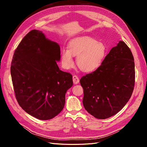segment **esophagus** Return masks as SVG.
Here are the masks:
<instances>
[{"instance_id":"obj_1","label":"esophagus","mask_w":147,"mask_h":147,"mask_svg":"<svg viewBox=\"0 0 147 147\" xmlns=\"http://www.w3.org/2000/svg\"><path fill=\"white\" fill-rule=\"evenodd\" d=\"M72 78H73V82H74V84H78L79 83L80 80H79L78 77L77 76V75H74Z\"/></svg>"}]
</instances>
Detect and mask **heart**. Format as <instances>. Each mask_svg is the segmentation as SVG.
<instances>
[{
	"label": "heart",
	"mask_w": 147,
	"mask_h": 147,
	"mask_svg": "<svg viewBox=\"0 0 147 147\" xmlns=\"http://www.w3.org/2000/svg\"><path fill=\"white\" fill-rule=\"evenodd\" d=\"M107 54L105 44L88 36L75 38L69 42L67 49L61 51V64L69 69L74 64V56H77V64L83 72H90L98 69Z\"/></svg>",
	"instance_id": "1"
}]
</instances>
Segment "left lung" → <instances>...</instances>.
Returning a JSON list of instances; mask_svg holds the SVG:
<instances>
[{
	"label": "left lung",
	"mask_w": 147,
	"mask_h": 147,
	"mask_svg": "<svg viewBox=\"0 0 147 147\" xmlns=\"http://www.w3.org/2000/svg\"><path fill=\"white\" fill-rule=\"evenodd\" d=\"M84 109L97 119L119 112L131 98L135 83V64L131 50L123 41L112 48L102 65L81 78Z\"/></svg>",
	"instance_id": "obj_1"
}]
</instances>
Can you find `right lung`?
<instances>
[{
    "label": "right lung",
    "instance_id": "add662e5",
    "mask_svg": "<svg viewBox=\"0 0 147 147\" xmlns=\"http://www.w3.org/2000/svg\"><path fill=\"white\" fill-rule=\"evenodd\" d=\"M60 47L42 31L32 30L22 39L13 56L10 72L16 99L26 112L41 120L63 110L72 75L59 69Z\"/></svg>",
    "mask_w": 147,
    "mask_h": 147
}]
</instances>
